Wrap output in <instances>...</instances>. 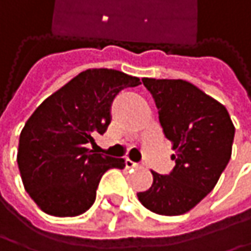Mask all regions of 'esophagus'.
<instances>
[{
	"label": "esophagus",
	"instance_id": "esophagus-1",
	"mask_svg": "<svg viewBox=\"0 0 251 251\" xmlns=\"http://www.w3.org/2000/svg\"><path fill=\"white\" fill-rule=\"evenodd\" d=\"M125 167H126V169H135V167H138V163H135V161H132V160L126 158V160H125Z\"/></svg>",
	"mask_w": 251,
	"mask_h": 251
}]
</instances>
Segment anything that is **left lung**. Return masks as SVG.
<instances>
[{
    "mask_svg": "<svg viewBox=\"0 0 251 251\" xmlns=\"http://www.w3.org/2000/svg\"><path fill=\"white\" fill-rule=\"evenodd\" d=\"M152 94L158 119L173 142L175 169L152 173V186L139 202L160 215H181L195 208L217 184L231 158L234 125L226 109L183 79H142Z\"/></svg>",
    "mask_w": 251,
    "mask_h": 251,
    "instance_id": "obj_1",
    "label": "left lung"
}]
</instances>
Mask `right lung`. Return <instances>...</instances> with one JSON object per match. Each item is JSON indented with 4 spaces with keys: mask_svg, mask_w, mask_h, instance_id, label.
<instances>
[{
    "mask_svg": "<svg viewBox=\"0 0 251 251\" xmlns=\"http://www.w3.org/2000/svg\"><path fill=\"white\" fill-rule=\"evenodd\" d=\"M139 78L107 68L87 70L48 97L20 133L17 164L25 189L53 217H76L90 209L101 176L124 169V158L94 154V144L112 121V103Z\"/></svg>",
    "mask_w": 251,
    "mask_h": 251,
    "instance_id": "add662e5",
    "label": "right lung"
}]
</instances>
